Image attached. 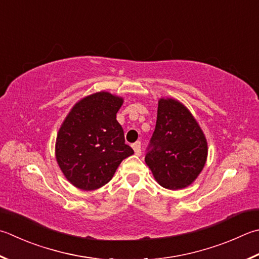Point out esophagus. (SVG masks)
<instances>
[{"label": "esophagus", "mask_w": 259, "mask_h": 259, "mask_svg": "<svg viewBox=\"0 0 259 259\" xmlns=\"http://www.w3.org/2000/svg\"><path fill=\"white\" fill-rule=\"evenodd\" d=\"M132 148H133L136 155H141V143L140 142H135L133 145H132Z\"/></svg>", "instance_id": "obj_1"}]
</instances>
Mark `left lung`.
Returning a JSON list of instances; mask_svg holds the SVG:
<instances>
[{"mask_svg":"<svg viewBox=\"0 0 259 259\" xmlns=\"http://www.w3.org/2000/svg\"><path fill=\"white\" fill-rule=\"evenodd\" d=\"M145 157L161 186L183 189L202 172L207 159V141L193 114L174 98H160L155 130Z\"/></svg>","mask_w":259,"mask_h":259,"instance_id":"8db88e82","label":"left lung"}]
</instances>
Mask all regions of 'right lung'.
Segmentation results:
<instances>
[{"label": "right lung", "instance_id": "1", "mask_svg": "<svg viewBox=\"0 0 259 259\" xmlns=\"http://www.w3.org/2000/svg\"><path fill=\"white\" fill-rule=\"evenodd\" d=\"M123 97L99 91L80 99L63 120L55 157L63 175L82 190H95L114 177L121 161L134 153L116 119Z\"/></svg>", "mask_w": 259, "mask_h": 259}]
</instances>
